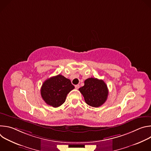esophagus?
Instances as JSON below:
<instances>
[{
	"instance_id": "esophagus-1",
	"label": "esophagus",
	"mask_w": 151,
	"mask_h": 151,
	"mask_svg": "<svg viewBox=\"0 0 151 151\" xmlns=\"http://www.w3.org/2000/svg\"><path fill=\"white\" fill-rule=\"evenodd\" d=\"M75 88H76V89H78V88H79V85H76L75 86Z\"/></svg>"
}]
</instances>
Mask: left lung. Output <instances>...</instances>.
I'll list each match as a JSON object with an SVG mask.
<instances>
[{
    "label": "left lung",
    "instance_id": "obj_1",
    "mask_svg": "<svg viewBox=\"0 0 151 151\" xmlns=\"http://www.w3.org/2000/svg\"><path fill=\"white\" fill-rule=\"evenodd\" d=\"M85 103L90 106L98 107L106 101L108 96V88L101 79L90 78L84 81V85L79 88Z\"/></svg>",
    "mask_w": 151,
    "mask_h": 151
}]
</instances>
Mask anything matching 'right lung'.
Masks as SVG:
<instances>
[{"label":"right lung","instance_id":"right-lung-1","mask_svg":"<svg viewBox=\"0 0 151 151\" xmlns=\"http://www.w3.org/2000/svg\"><path fill=\"white\" fill-rule=\"evenodd\" d=\"M74 88L70 79L58 75L48 78L43 83L40 94L47 104L57 107L64 103L68 94Z\"/></svg>","mask_w":151,"mask_h":151}]
</instances>
